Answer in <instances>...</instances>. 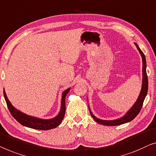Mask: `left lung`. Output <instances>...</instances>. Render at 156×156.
<instances>
[{
    "instance_id": "obj_1",
    "label": "left lung",
    "mask_w": 156,
    "mask_h": 156,
    "mask_svg": "<svg viewBox=\"0 0 156 156\" xmlns=\"http://www.w3.org/2000/svg\"><path fill=\"white\" fill-rule=\"evenodd\" d=\"M134 44L136 46L138 50H139L140 54L142 57V62H143V69H142V72H143V79H142V87L141 90V93L139 94V98L136 100V102L134 103L132 107L127 112L124 117H122L119 119H115V120H102L100 119L93 115L92 112L90 109V112L92 117L93 118L94 120L100 124L105 125V126H117V125H121L125 123H127L129 122H131L138 115L139 112L141 111V109L142 106H143L144 101L145 100V98L148 93V76H147L146 73V57H145L143 51L140 49V48L136 43H134Z\"/></svg>"
}]
</instances>
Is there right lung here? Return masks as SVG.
I'll use <instances>...</instances> for the list:
<instances>
[{"mask_svg":"<svg viewBox=\"0 0 156 156\" xmlns=\"http://www.w3.org/2000/svg\"><path fill=\"white\" fill-rule=\"evenodd\" d=\"M70 90V88L63 92L62 94V98H61V110L59 112L58 115L56 117L49 119H43L37 118L32 116H30L26 115V114L22 112L17 110V109L12 105L11 103L8 99L7 95L5 90H3V95L5 98V102L7 103L8 108L9 109L10 114L15 118V119L20 124L23 125V126L29 127V128L39 129V130H49V129H54L61 124V122L64 117L66 112V102L65 99L66 96Z\"/></svg>","mask_w":156,"mask_h":156,"instance_id":"1","label":"right lung"}]
</instances>
